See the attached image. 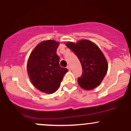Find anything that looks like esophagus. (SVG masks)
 <instances>
[{
    "instance_id": "obj_1",
    "label": "esophagus",
    "mask_w": 131,
    "mask_h": 131,
    "mask_svg": "<svg viewBox=\"0 0 131 131\" xmlns=\"http://www.w3.org/2000/svg\"><path fill=\"white\" fill-rule=\"evenodd\" d=\"M67 68L69 70H71V67H70V65H68V66H67Z\"/></svg>"
}]
</instances>
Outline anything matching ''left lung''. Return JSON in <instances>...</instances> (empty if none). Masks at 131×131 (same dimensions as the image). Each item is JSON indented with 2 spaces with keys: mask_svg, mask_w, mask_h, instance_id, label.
<instances>
[{
  "mask_svg": "<svg viewBox=\"0 0 131 131\" xmlns=\"http://www.w3.org/2000/svg\"><path fill=\"white\" fill-rule=\"evenodd\" d=\"M78 58L82 65V74L78 78L79 86L91 90L100 84L108 70L106 58L100 49L92 42L82 40L77 43H66Z\"/></svg>",
  "mask_w": 131,
  "mask_h": 131,
  "instance_id": "left-lung-1",
  "label": "left lung"
}]
</instances>
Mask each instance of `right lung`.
<instances>
[{
  "label": "right lung",
  "instance_id": "right-lung-1",
  "mask_svg": "<svg viewBox=\"0 0 131 131\" xmlns=\"http://www.w3.org/2000/svg\"><path fill=\"white\" fill-rule=\"evenodd\" d=\"M58 42H42L31 52L27 63L28 73L35 88L43 92L52 94L60 87L68 69L60 66L57 54Z\"/></svg>",
  "mask_w": 131,
  "mask_h": 131
}]
</instances>
